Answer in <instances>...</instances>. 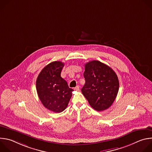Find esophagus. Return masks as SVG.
Instances as JSON below:
<instances>
[{
	"label": "esophagus",
	"mask_w": 152,
	"mask_h": 152,
	"mask_svg": "<svg viewBox=\"0 0 152 152\" xmlns=\"http://www.w3.org/2000/svg\"><path fill=\"white\" fill-rule=\"evenodd\" d=\"M74 90H75V91H79V86H76V87L74 88Z\"/></svg>",
	"instance_id": "1"
}]
</instances>
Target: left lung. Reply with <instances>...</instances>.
Wrapping results in <instances>:
<instances>
[{
    "label": "left lung",
    "instance_id": "1",
    "mask_svg": "<svg viewBox=\"0 0 152 152\" xmlns=\"http://www.w3.org/2000/svg\"><path fill=\"white\" fill-rule=\"evenodd\" d=\"M83 76L85 83L81 91L90 106L97 111L109 108L119 89L115 72L107 65L94 60L85 64Z\"/></svg>",
    "mask_w": 152,
    "mask_h": 152
}]
</instances>
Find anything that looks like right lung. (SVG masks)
<instances>
[{
	"label": "right lung",
	"mask_w": 152,
	"mask_h": 152,
	"mask_svg": "<svg viewBox=\"0 0 152 152\" xmlns=\"http://www.w3.org/2000/svg\"><path fill=\"white\" fill-rule=\"evenodd\" d=\"M64 66L61 61L49 64L41 71L36 81L37 94L42 104L56 113L62 112L67 107L73 91L61 76Z\"/></svg>",
	"instance_id": "1"
}]
</instances>
